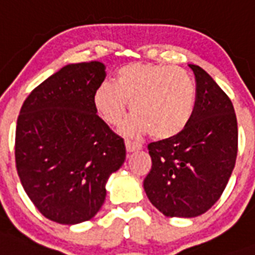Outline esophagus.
<instances>
[{
    "label": "esophagus",
    "instance_id": "esophagus-1",
    "mask_svg": "<svg viewBox=\"0 0 255 255\" xmlns=\"http://www.w3.org/2000/svg\"><path fill=\"white\" fill-rule=\"evenodd\" d=\"M126 148H127V152H135L139 151L143 148V145L137 141H132V140H126Z\"/></svg>",
    "mask_w": 255,
    "mask_h": 255
}]
</instances>
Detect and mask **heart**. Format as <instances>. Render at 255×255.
I'll return each instance as SVG.
<instances>
[{
    "mask_svg": "<svg viewBox=\"0 0 255 255\" xmlns=\"http://www.w3.org/2000/svg\"><path fill=\"white\" fill-rule=\"evenodd\" d=\"M196 102V86L185 70L163 65L132 63L116 73L115 85L102 83L94 104L102 119L118 124L129 108L133 118L123 126L126 135L149 131L169 139L188 126Z\"/></svg>",
    "mask_w": 255,
    "mask_h": 255,
    "instance_id": "obj_1",
    "label": "heart"
}]
</instances>
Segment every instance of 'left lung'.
Here are the masks:
<instances>
[{"label":"left lung","mask_w":255,"mask_h":255,"mask_svg":"<svg viewBox=\"0 0 255 255\" xmlns=\"http://www.w3.org/2000/svg\"><path fill=\"white\" fill-rule=\"evenodd\" d=\"M189 123L178 135L148 144L152 168L144 190L167 217H197L221 197L236 165L237 118L232 100L200 66Z\"/></svg>","instance_id":"obj_1"}]
</instances>
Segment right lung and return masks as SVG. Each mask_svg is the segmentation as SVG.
I'll use <instances>...</instances> for the list:
<instances>
[{
  "label": "right lung",
  "instance_id": "right-lung-1",
  "mask_svg": "<svg viewBox=\"0 0 255 255\" xmlns=\"http://www.w3.org/2000/svg\"><path fill=\"white\" fill-rule=\"evenodd\" d=\"M106 78L102 62L62 67L26 98L15 128V165L35 208L51 221L91 220L106 182L126 160L124 140L96 114L94 94Z\"/></svg>",
  "mask_w": 255,
  "mask_h": 255
}]
</instances>
